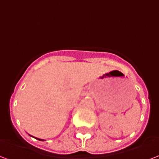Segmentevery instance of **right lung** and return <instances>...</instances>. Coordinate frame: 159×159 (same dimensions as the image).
Masks as SVG:
<instances>
[{"label":"right lung","mask_w":159,"mask_h":159,"mask_svg":"<svg viewBox=\"0 0 159 159\" xmlns=\"http://www.w3.org/2000/svg\"><path fill=\"white\" fill-rule=\"evenodd\" d=\"M30 136H31V135H30ZM35 139H38V140H40V141H44L43 139H37V138H35Z\"/></svg>","instance_id":"obj_1"}]
</instances>
